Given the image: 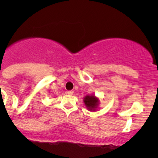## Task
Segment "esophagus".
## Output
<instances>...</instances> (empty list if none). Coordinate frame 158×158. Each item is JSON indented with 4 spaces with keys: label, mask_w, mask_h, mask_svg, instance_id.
I'll return each mask as SVG.
<instances>
[{
    "label": "esophagus",
    "mask_w": 158,
    "mask_h": 158,
    "mask_svg": "<svg viewBox=\"0 0 158 158\" xmlns=\"http://www.w3.org/2000/svg\"><path fill=\"white\" fill-rule=\"evenodd\" d=\"M66 93H67L68 95H73V91H68V92H66Z\"/></svg>",
    "instance_id": "obj_1"
}]
</instances>
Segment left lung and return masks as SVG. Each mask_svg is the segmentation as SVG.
<instances>
[{
    "label": "left lung",
    "instance_id": "8db88e82",
    "mask_svg": "<svg viewBox=\"0 0 158 158\" xmlns=\"http://www.w3.org/2000/svg\"><path fill=\"white\" fill-rule=\"evenodd\" d=\"M85 106L89 111H95L99 105V100L95 95H86L83 99Z\"/></svg>",
    "mask_w": 158,
    "mask_h": 158
}]
</instances>
